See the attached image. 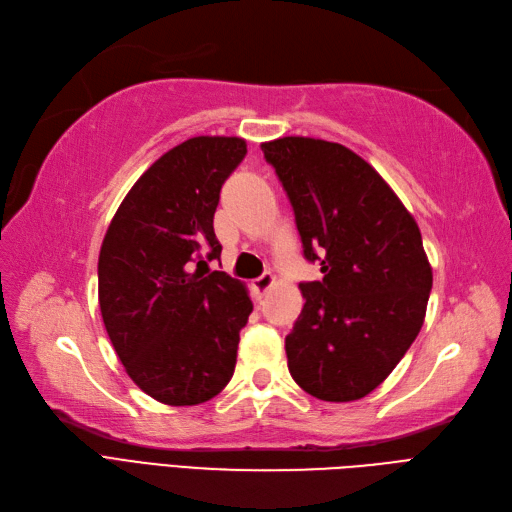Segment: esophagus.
I'll use <instances>...</instances> for the list:
<instances>
[{"label": "esophagus", "instance_id": "1", "mask_svg": "<svg viewBox=\"0 0 512 512\" xmlns=\"http://www.w3.org/2000/svg\"><path fill=\"white\" fill-rule=\"evenodd\" d=\"M272 285H274V274H272V272H263L261 276H257V278L253 280V289H255L257 293H266Z\"/></svg>", "mask_w": 512, "mask_h": 512}]
</instances>
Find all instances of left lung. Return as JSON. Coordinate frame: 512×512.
Here are the masks:
<instances>
[{"mask_svg": "<svg viewBox=\"0 0 512 512\" xmlns=\"http://www.w3.org/2000/svg\"><path fill=\"white\" fill-rule=\"evenodd\" d=\"M298 225L304 259L321 280L285 338L287 366L325 402L359 400L381 385L415 342L432 291L421 232L370 163L315 138L261 144Z\"/></svg>", "mask_w": 512, "mask_h": 512, "instance_id": "1", "label": "left lung"}]
</instances>
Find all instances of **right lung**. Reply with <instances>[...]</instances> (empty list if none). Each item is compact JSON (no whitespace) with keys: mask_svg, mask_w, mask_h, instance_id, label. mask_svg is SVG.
Segmentation results:
<instances>
[{"mask_svg":"<svg viewBox=\"0 0 512 512\" xmlns=\"http://www.w3.org/2000/svg\"><path fill=\"white\" fill-rule=\"evenodd\" d=\"M246 155L240 138L174 146L131 187L108 227L100 263L102 319L127 374L170 406L214 398L234 376L253 304L221 257L214 212Z\"/></svg>","mask_w":512,"mask_h":512,"instance_id":"add662e5","label":"right lung"}]
</instances>
